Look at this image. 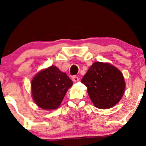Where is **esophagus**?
I'll use <instances>...</instances> for the list:
<instances>
[{
    "label": "esophagus",
    "mask_w": 146,
    "mask_h": 146,
    "mask_svg": "<svg viewBox=\"0 0 146 146\" xmlns=\"http://www.w3.org/2000/svg\"><path fill=\"white\" fill-rule=\"evenodd\" d=\"M73 81L74 82H78L79 80H80V78H78V76H76V75H74V76H73Z\"/></svg>",
    "instance_id": "esophagus-1"
}]
</instances>
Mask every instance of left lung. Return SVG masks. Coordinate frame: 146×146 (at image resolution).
Returning a JSON list of instances; mask_svg holds the SVG:
<instances>
[{
    "instance_id": "8db88e82",
    "label": "left lung",
    "mask_w": 146,
    "mask_h": 146,
    "mask_svg": "<svg viewBox=\"0 0 146 146\" xmlns=\"http://www.w3.org/2000/svg\"><path fill=\"white\" fill-rule=\"evenodd\" d=\"M81 82L87 87L93 104L100 109L116 105L124 93L125 82L121 72L108 63H93Z\"/></svg>"
}]
</instances>
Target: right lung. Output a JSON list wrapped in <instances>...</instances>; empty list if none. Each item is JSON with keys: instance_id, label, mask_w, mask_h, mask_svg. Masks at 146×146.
<instances>
[{"instance_id": "obj_1", "label": "right lung", "mask_w": 146, "mask_h": 146, "mask_svg": "<svg viewBox=\"0 0 146 146\" xmlns=\"http://www.w3.org/2000/svg\"><path fill=\"white\" fill-rule=\"evenodd\" d=\"M72 84L73 82L66 73L51 66L39 72L32 80L33 99L41 108L56 109Z\"/></svg>"}]
</instances>
